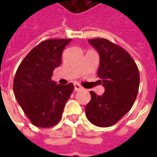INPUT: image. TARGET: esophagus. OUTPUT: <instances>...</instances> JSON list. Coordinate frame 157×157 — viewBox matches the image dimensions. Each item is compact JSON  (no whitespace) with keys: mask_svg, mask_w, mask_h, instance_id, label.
<instances>
[{"mask_svg":"<svg viewBox=\"0 0 157 157\" xmlns=\"http://www.w3.org/2000/svg\"><path fill=\"white\" fill-rule=\"evenodd\" d=\"M74 89H75V92H78V91H81V90H82L83 88L82 87V86L79 85L78 83H75V84H74Z\"/></svg>","mask_w":157,"mask_h":157,"instance_id":"1","label":"esophagus"}]
</instances>
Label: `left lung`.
I'll return each mask as SVG.
<instances>
[{"mask_svg":"<svg viewBox=\"0 0 157 157\" xmlns=\"http://www.w3.org/2000/svg\"><path fill=\"white\" fill-rule=\"evenodd\" d=\"M100 57L98 75L105 88L102 96L90 92L86 106L88 120L98 127L115 124L130 110L140 86V73L135 60L125 49L105 39H89Z\"/></svg>","mask_w":157,"mask_h":157,"instance_id":"obj_1","label":"left lung"}]
</instances>
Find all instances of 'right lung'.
Instances as JSON below:
<instances>
[{"instance_id":"1","label":"right lung","mask_w":157,"mask_h":157,"mask_svg":"<svg viewBox=\"0 0 157 157\" xmlns=\"http://www.w3.org/2000/svg\"><path fill=\"white\" fill-rule=\"evenodd\" d=\"M71 39L41 42L22 59L13 81L17 101L33 125L48 128L61 118L65 102L74 90L72 83L56 84L53 71L61 64L63 49Z\"/></svg>"}]
</instances>
